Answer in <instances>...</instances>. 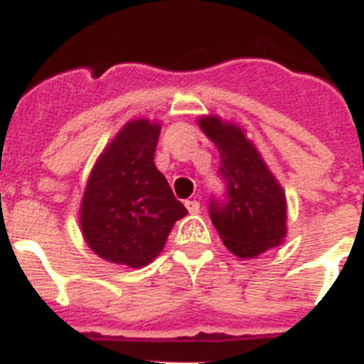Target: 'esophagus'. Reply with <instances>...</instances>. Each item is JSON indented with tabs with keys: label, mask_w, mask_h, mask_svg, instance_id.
<instances>
[{
	"label": "esophagus",
	"mask_w": 364,
	"mask_h": 364,
	"mask_svg": "<svg viewBox=\"0 0 364 364\" xmlns=\"http://www.w3.org/2000/svg\"><path fill=\"white\" fill-rule=\"evenodd\" d=\"M186 208H188V212H190V214H199L200 205L197 203V200H186Z\"/></svg>",
	"instance_id": "obj_1"
}]
</instances>
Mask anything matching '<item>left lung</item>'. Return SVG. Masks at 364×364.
<instances>
[{
	"mask_svg": "<svg viewBox=\"0 0 364 364\" xmlns=\"http://www.w3.org/2000/svg\"><path fill=\"white\" fill-rule=\"evenodd\" d=\"M218 146L220 174L228 184L225 203L210 200V220L225 248L240 259H252L284 242L287 235V200L259 150L242 127L220 116L197 120Z\"/></svg>",
	"mask_w": 364,
	"mask_h": 364,
	"instance_id": "8db88e82",
	"label": "left lung"
}]
</instances>
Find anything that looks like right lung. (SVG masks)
I'll list each match as a JSON object with an SVG mask.
<instances>
[{
    "label": "right lung",
    "mask_w": 364,
    "mask_h": 364,
    "mask_svg": "<svg viewBox=\"0 0 364 364\" xmlns=\"http://www.w3.org/2000/svg\"><path fill=\"white\" fill-rule=\"evenodd\" d=\"M161 126L129 120L105 146L86 182L80 231L101 259L141 269L164 250L173 225L188 214L154 164Z\"/></svg>",
    "instance_id": "add662e5"
}]
</instances>
